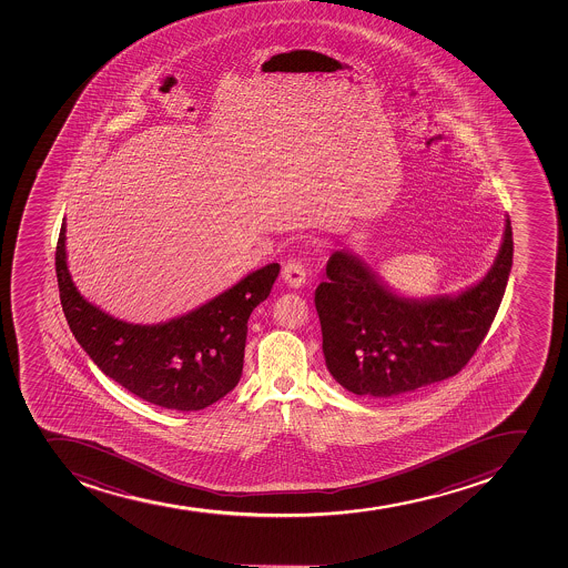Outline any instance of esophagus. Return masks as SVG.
<instances>
[{
    "mask_svg": "<svg viewBox=\"0 0 568 568\" xmlns=\"http://www.w3.org/2000/svg\"><path fill=\"white\" fill-rule=\"evenodd\" d=\"M282 277L286 285L292 286V288H300L305 283L307 272H305L302 261L291 260L283 266Z\"/></svg>",
    "mask_w": 568,
    "mask_h": 568,
    "instance_id": "1",
    "label": "esophagus"
}]
</instances>
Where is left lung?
<instances>
[{"mask_svg": "<svg viewBox=\"0 0 568 568\" xmlns=\"http://www.w3.org/2000/svg\"><path fill=\"white\" fill-rule=\"evenodd\" d=\"M511 265L508 216L491 268L458 294L403 296L353 252L336 250L314 292L325 366L347 392L377 399L453 377L486 338Z\"/></svg>", "mask_w": 568, "mask_h": 568, "instance_id": "8db88e82", "label": "left lung"}]
</instances>
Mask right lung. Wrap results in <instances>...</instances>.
<instances>
[{"label":"right lung","instance_id":"add662e5","mask_svg":"<svg viewBox=\"0 0 568 568\" xmlns=\"http://www.w3.org/2000/svg\"><path fill=\"white\" fill-rule=\"evenodd\" d=\"M54 266L71 333L99 369L140 399L182 412L202 410L237 386L250 314L280 274L271 263L179 318L141 325L110 316L77 291L65 263V222Z\"/></svg>","mask_w":568,"mask_h":568}]
</instances>
